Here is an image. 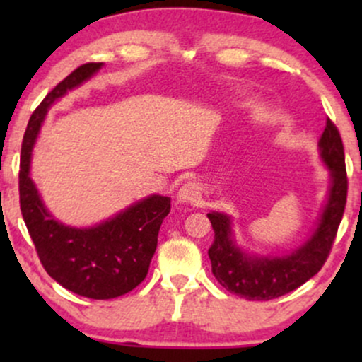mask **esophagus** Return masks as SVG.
<instances>
[{"label":"esophagus","instance_id":"obj_1","mask_svg":"<svg viewBox=\"0 0 362 362\" xmlns=\"http://www.w3.org/2000/svg\"><path fill=\"white\" fill-rule=\"evenodd\" d=\"M177 201L182 204H197L201 201V187L195 182H187L177 192Z\"/></svg>","mask_w":362,"mask_h":362}]
</instances>
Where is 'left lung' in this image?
I'll return each instance as SVG.
<instances>
[{
	"label": "left lung",
	"instance_id": "8db88e82",
	"mask_svg": "<svg viewBox=\"0 0 362 362\" xmlns=\"http://www.w3.org/2000/svg\"><path fill=\"white\" fill-rule=\"evenodd\" d=\"M318 158L328 172V190L317 223L303 243L282 255L245 250L235 236L233 216L221 211L207 213L214 230L209 248L213 274L219 284L236 296L267 301L300 288L325 264L347 199L344 144L337 127L328 119L318 139Z\"/></svg>",
	"mask_w": 362,
	"mask_h": 362
}]
</instances>
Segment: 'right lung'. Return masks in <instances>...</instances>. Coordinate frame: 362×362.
I'll return each instance as SVG.
<instances>
[{"mask_svg":"<svg viewBox=\"0 0 362 362\" xmlns=\"http://www.w3.org/2000/svg\"><path fill=\"white\" fill-rule=\"evenodd\" d=\"M102 68L83 64L47 93L28 120L20 158V207L44 269L62 288L91 300L122 296L144 281L170 213V197L151 194L93 226H71L54 218L32 180V151L51 107Z\"/></svg>","mask_w":362,"mask_h":362,"instance_id":"obj_1","label":"right lung"}]
</instances>
